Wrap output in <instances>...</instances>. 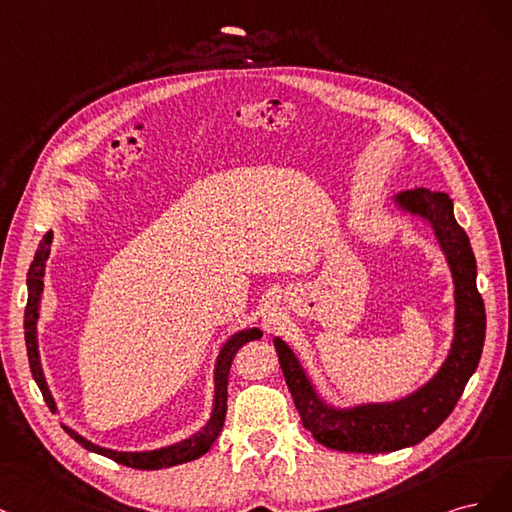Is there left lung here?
<instances>
[{"label":"left lung","mask_w":512,"mask_h":512,"mask_svg":"<svg viewBox=\"0 0 512 512\" xmlns=\"http://www.w3.org/2000/svg\"><path fill=\"white\" fill-rule=\"evenodd\" d=\"M400 206L427 219L449 259L455 283V340L440 372L410 398L393 404H368L353 410L325 406L312 389L300 361L289 346L276 338L280 368H283L291 398L302 425L323 447L346 453H391L430 436L447 419L466 383L481 361L485 344V304L476 289V261L470 240L453 217V202L447 193L412 189L398 195Z\"/></svg>","instance_id":"left-lung-1"}]
</instances>
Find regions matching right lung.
I'll list each match as a JSON object with an SVG mask.
<instances>
[{"mask_svg":"<svg viewBox=\"0 0 512 512\" xmlns=\"http://www.w3.org/2000/svg\"><path fill=\"white\" fill-rule=\"evenodd\" d=\"M51 242H53V234L48 232L38 251L34 255V261H31L29 272H27V308H25V344H27V357H29V368L31 374H34L36 383L44 395V400L51 410L55 408V402L51 398V391L46 387L44 381V374L40 368V353H38V340H36V323H38V310H40V300H42V287H44V263L48 259V253H51ZM261 332L259 329H246V332L236 334L232 340H229L223 351L219 355L217 361V372H214V381H217V389H214V410H212V417L208 421V425L200 434L191 436L189 440H183L174 444V447L168 449H159V451H148V453H119V451H110V449H102V447H95L93 442L85 440L82 436H78L70 427H65V432H68L78 444H82L87 451L93 453H100L104 457H110L112 461H117V464L129 466V468H138V470H159V468H170L176 464H185V461H193L197 457H202L210 447L212 442L217 440V436L223 430V423H225V412H227V381H229V370H232V361L236 357V353L242 349L246 342L251 340H259Z\"/></svg>","mask_w":512,"mask_h":512,"instance_id":"right-lung-1","label":"right lung"}]
</instances>
